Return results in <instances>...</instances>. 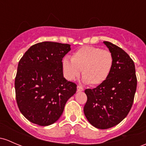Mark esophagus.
Masks as SVG:
<instances>
[{"instance_id": "1", "label": "esophagus", "mask_w": 146, "mask_h": 146, "mask_svg": "<svg viewBox=\"0 0 146 146\" xmlns=\"http://www.w3.org/2000/svg\"><path fill=\"white\" fill-rule=\"evenodd\" d=\"M83 90H84V88H82L81 86L78 85V87H77V91L78 92H82V91H83Z\"/></svg>"}]
</instances>
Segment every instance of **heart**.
<instances>
[{
  "instance_id": "b5f03b06",
  "label": "heart",
  "mask_w": 146,
  "mask_h": 146,
  "mask_svg": "<svg viewBox=\"0 0 146 146\" xmlns=\"http://www.w3.org/2000/svg\"><path fill=\"white\" fill-rule=\"evenodd\" d=\"M114 59L109 50L94 46H84L62 61L66 76L70 80L79 77L80 70L84 81L91 86L102 84L106 80L113 68Z\"/></svg>"
}]
</instances>
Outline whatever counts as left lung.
<instances>
[{"instance_id":"8db88e82","label":"left lung","mask_w":146,"mask_h":146,"mask_svg":"<svg viewBox=\"0 0 146 146\" xmlns=\"http://www.w3.org/2000/svg\"><path fill=\"white\" fill-rule=\"evenodd\" d=\"M104 42L113 56V68L105 82L85 90L87 100L84 106L87 120L101 129L114 127L127 117L137 86L134 61L119 47Z\"/></svg>"}]
</instances>
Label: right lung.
Masks as SVG:
<instances>
[{
    "instance_id": "right-lung-1",
    "label": "right lung",
    "mask_w": 146,
    "mask_h": 146,
    "mask_svg": "<svg viewBox=\"0 0 146 146\" xmlns=\"http://www.w3.org/2000/svg\"><path fill=\"white\" fill-rule=\"evenodd\" d=\"M70 47L50 41L38 42L19 61L15 80L17 104L21 114L32 123H54L66 101L76 92L77 85L63 76L62 59Z\"/></svg>"
}]
</instances>
